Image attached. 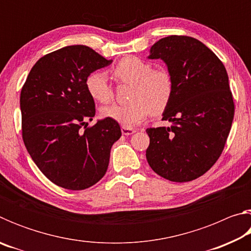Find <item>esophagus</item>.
Listing matches in <instances>:
<instances>
[{
	"mask_svg": "<svg viewBox=\"0 0 251 251\" xmlns=\"http://www.w3.org/2000/svg\"><path fill=\"white\" fill-rule=\"evenodd\" d=\"M135 131H136L135 129L129 128V127H124V126L122 127V133H123V135H125V136L133 135V134L135 133Z\"/></svg>",
	"mask_w": 251,
	"mask_h": 251,
	"instance_id": "1",
	"label": "esophagus"
}]
</instances>
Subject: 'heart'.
I'll return each mask as SVG.
<instances>
[{
  "label": "heart",
  "instance_id": "heart-1",
  "mask_svg": "<svg viewBox=\"0 0 251 251\" xmlns=\"http://www.w3.org/2000/svg\"><path fill=\"white\" fill-rule=\"evenodd\" d=\"M113 74L123 83L133 84L129 104H114L101 109V115L124 127L142 123L151 113L159 114L167 107L174 93L172 75L165 69H151L150 63L128 56L114 67ZM85 86L92 99L100 103L113 100V90L101 72H93L86 77Z\"/></svg>",
  "mask_w": 251,
  "mask_h": 251
}]
</instances>
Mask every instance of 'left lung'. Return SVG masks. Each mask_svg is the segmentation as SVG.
<instances>
[{
  "label": "left lung",
  "mask_w": 251,
  "mask_h": 251,
  "mask_svg": "<svg viewBox=\"0 0 251 251\" xmlns=\"http://www.w3.org/2000/svg\"><path fill=\"white\" fill-rule=\"evenodd\" d=\"M148 58L164 61L174 93L163 113L172 126L146 129L147 161L168 180H194L217 161L231 128L235 105L227 71L211 50L190 36L160 39Z\"/></svg>",
  "instance_id": "left-lung-1"
}]
</instances>
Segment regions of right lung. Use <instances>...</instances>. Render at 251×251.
Returning <instances> with one entry per match:
<instances>
[{
	"label": "right lung",
	"instance_id": "add662e5",
	"mask_svg": "<svg viewBox=\"0 0 251 251\" xmlns=\"http://www.w3.org/2000/svg\"><path fill=\"white\" fill-rule=\"evenodd\" d=\"M112 62L88 46H65L41 57L21 91L25 147L40 171L63 188L82 190L100 180L122 136L109 118L86 127L95 103L85 80Z\"/></svg>",
	"mask_w": 251,
	"mask_h": 251
}]
</instances>
